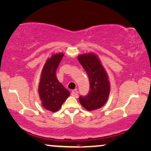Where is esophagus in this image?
<instances>
[{
    "instance_id": "34e87169",
    "label": "esophagus",
    "mask_w": 151,
    "mask_h": 151,
    "mask_svg": "<svg viewBox=\"0 0 151 151\" xmlns=\"http://www.w3.org/2000/svg\"><path fill=\"white\" fill-rule=\"evenodd\" d=\"M78 92L77 91V90H73L72 92H71V95L72 96L75 97V98H78Z\"/></svg>"
}]
</instances>
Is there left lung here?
I'll return each instance as SVG.
<instances>
[{"mask_svg":"<svg viewBox=\"0 0 151 151\" xmlns=\"http://www.w3.org/2000/svg\"><path fill=\"white\" fill-rule=\"evenodd\" d=\"M78 59L86 71L90 82L88 94L80 96L79 101L88 111L98 109L105 105L110 93L107 74L98 57L92 53L81 55Z\"/></svg>","mask_w":151,"mask_h":151,"instance_id":"left-lung-1","label":"left lung"}]
</instances>
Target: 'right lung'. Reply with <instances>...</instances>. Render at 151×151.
I'll list each match as a JSON object with an SVG mask.
<instances>
[{
    "instance_id": "add662e5",
    "label": "right lung",
    "mask_w": 151,
    "mask_h": 151,
    "mask_svg": "<svg viewBox=\"0 0 151 151\" xmlns=\"http://www.w3.org/2000/svg\"><path fill=\"white\" fill-rule=\"evenodd\" d=\"M63 53L53 55L43 67L38 86L42 105L46 110L56 112L68 98L70 93L58 81L56 70L63 57Z\"/></svg>"
}]
</instances>
